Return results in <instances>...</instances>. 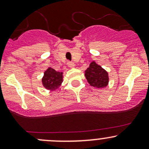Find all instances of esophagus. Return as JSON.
Here are the masks:
<instances>
[{
  "mask_svg": "<svg viewBox=\"0 0 149 149\" xmlns=\"http://www.w3.org/2000/svg\"><path fill=\"white\" fill-rule=\"evenodd\" d=\"M67 65H68V66H69V67H70V68L74 67V66H75L74 63L72 62V61H68Z\"/></svg>",
  "mask_w": 149,
  "mask_h": 149,
  "instance_id": "esophagus-1",
  "label": "esophagus"
}]
</instances>
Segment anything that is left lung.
<instances>
[{
	"label": "left lung",
	"instance_id": "8db88e82",
	"mask_svg": "<svg viewBox=\"0 0 149 149\" xmlns=\"http://www.w3.org/2000/svg\"><path fill=\"white\" fill-rule=\"evenodd\" d=\"M85 77L91 86L101 88L106 87L109 83L108 73L95 61L90 64L85 71Z\"/></svg>",
	"mask_w": 149,
	"mask_h": 149
}]
</instances>
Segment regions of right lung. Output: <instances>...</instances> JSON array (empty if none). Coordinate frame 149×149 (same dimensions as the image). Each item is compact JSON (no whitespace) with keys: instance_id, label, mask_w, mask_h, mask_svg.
Returning a JSON list of instances; mask_svg holds the SVG:
<instances>
[{"instance_id":"1","label":"right lung","mask_w":149,"mask_h":149,"mask_svg":"<svg viewBox=\"0 0 149 149\" xmlns=\"http://www.w3.org/2000/svg\"><path fill=\"white\" fill-rule=\"evenodd\" d=\"M62 72L56 71L54 69L49 68L44 73L42 79V85L47 90H54L59 88L62 83Z\"/></svg>"}]
</instances>
